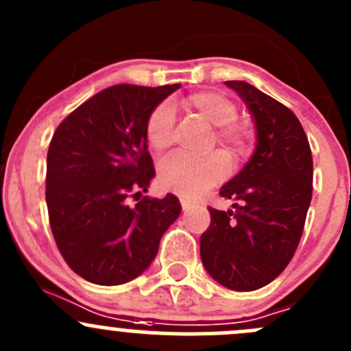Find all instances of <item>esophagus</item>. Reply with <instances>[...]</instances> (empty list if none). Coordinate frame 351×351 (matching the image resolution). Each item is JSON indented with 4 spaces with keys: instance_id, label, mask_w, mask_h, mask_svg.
Wrapping results in <instances>:
<instances>
[{
    "instance_id": "esophagus-1",
    "label": "esophagus",
    "mask_w": 351,
    "mask_h": 351,
    "mask_svg": "<svg viewBox=\"0 0 351 351\" xmlns=\"http://www.w3.org/2000/svg\"><path fill=\"white\" fill-rule=\"evenodd\" d=\"M180 202H182V207H183V210H185V212L190 210V208L193 207V202L189 200V198H182Z\"/></svg>"
}]
</instances>
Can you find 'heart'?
Instances as JSON below:
<instances>
[{"label":"heart","mask_w":351,"mask_h":351,"mask_svg":"<svg viewBox=\"0 0 351 351\" xmlns=\"http://www.w3.org/2000/svg\"><path fill=\"white\" fill-rule=\"evenodd\" d=\"M183 107L197 113L208 125L215 127L214 137L232 154H241L251 139V130L236 122L238 107L234 101L219 91H197L182 101ZM175 113L168 104L158 105L151 112L146 123V139L156 153H162L171 146ZM228 171L224 154L214 153L205 158L175 154L159 166V183L166 190L182 197H198L221 182Z\"/></svg>","instance_id":"obj_1"}]
</instances>
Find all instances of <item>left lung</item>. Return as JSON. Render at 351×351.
I'll use <instances>...</instances> for the list:
<instances>
[{"label": "left lung", "mask_w": 351, "mask_h": 351, "mask_svg": "<svg viewBox=\"0 0 351 351\" xmlns=\"http://www.w3.org/2000/svg\"><path fill=\"white\" fill-rule=\"evenodd\" d=\"M226 86L250 110L256 146L219 192L234 200L232 208H208L200 256L215 282L250 292L275 280L299 246L313 197V154L292 110L246 81H226Z\"/></svg>", "instance_id": "left-lung-1"}]
</instances>
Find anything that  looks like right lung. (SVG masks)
<instances>
[{
	"mask_svg": "<svg viewBox=\"0 0 351 351\" xmlns=\"http://www.w3.org/2000/svg\"><path fill=\"white\" fill-rule=\"evenodd\" d=\"M180 84H115L66 117L47 153L45 202L56 244L71 270L97 285L139 277L182 212L173 193L147 192L156 171L147 151L151 112Z\"/></svg>",
	"mask_w": 351,
	"mask_h": 351,
	"instance_id": "right-lung-1",
	"label": "right lung"
}]
</instances>
